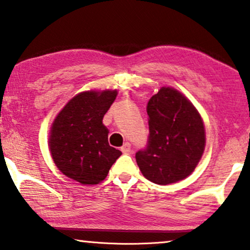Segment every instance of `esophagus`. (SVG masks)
<instances>
[{
	"mask_svg": "<svg viewBox=\"0 0 250 250\" xmlns=\"http://www.w3.org/2000/svg\"><path fill=\"white\" fill-rule=\"evenodd\" d=\"M121 152L125 153V154H129L131 153V145H130L129 143H125L124 146L121 147Z\"/></svg>",
	"mask_w": 250,
	"mask_h": 250,
	"instance_id": "esophagus-1",
	"label": "esophagus"
}]
</instances>
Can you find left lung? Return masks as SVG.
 <instances>
[{"mask_svg":"<svg viewBox=\"0 0 250 250\" xmlns=\"http://www.w3.org/2000/svg\"><path fill=\"white\" fill-rule=\"evenodd\" d=\"M148 142L136 153L137 164L147 180L168 185L187 178L205 148L202 118L181 93L163 87L147 103Z\"/></svg>","mask_w":250,"mask_h":250,"instance_id":"left-lung-1","label":"left lung"}]
</instances>
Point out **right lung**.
I'll return each mask as SVG.
<instances>
[{"label": "right lung", "mask_w": 250, "mask_h": 250, "mask_svg": "<svg viewBox=\"0 0 250 250\" xmlns=\"http://www.w3.org/2000/svg\"><path fill=\"white\" fill-rule=\"evenodd\" d=\"M117 90L83 91L69 101L53 122L50 135L52 159L66 177L83 185L103 181L121 152L108 145L103 118Z\"/></svg>", "instance_id": "add662e5"}]
</instances>
